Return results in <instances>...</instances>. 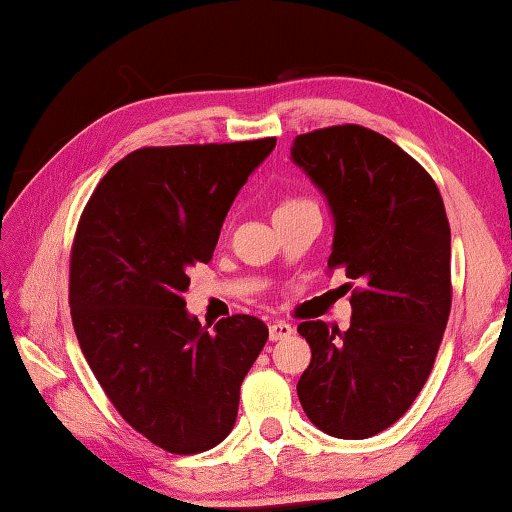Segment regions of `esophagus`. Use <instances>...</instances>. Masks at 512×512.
<instances>
[{
	"mask_svg": "<svg viewBox=\"0 0 512 512\" xmlns=\"http://www.w3.org/2000/svg\"><path fill=\"white\" fill-rule=\"evenodd\" d=\"M293 335V326L286 324V321H272L270 324V340L277 342V340H284Z\"/></svg>",
	"mask_w": 512,
	"mask_h": 512,
	"instance_id": "esophagus-1",
	"label": "esophagus"
}]
</instances>
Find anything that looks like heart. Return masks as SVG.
Listing matches in <instances>:
<instances>
[{
    "label": "heart",
    "instance_id": "obj_1",
    "mask_svg": "<svg viewBox=\"0 0 512 512\" xmlns=\"http://www.w3.org/2000/svg\"><path fill=\"white\" fill-rule=\"evenodd\" d=\"M303 202H310V200H303V198H286V200H282V205L277 207V212H282V209H289V207H296V205H303Z\"/></svg>",
    "mask_w": 512,
    "mask_h": 512
}]
</instances>
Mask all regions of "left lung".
Masks as SVG:
<instances>
[{
  "label": "left lung",
  "mask_w": 512,
  "mask_h": 512,
  "mask_svg": "<svg viewBox=\"0 0 512 512\" xmlns=\"http://www.w3.org/2000/svg\"><path fill=\"white\" fill-rule=\"evenodd\" d=\"M291 158L331 205L328 270L359 282L347 331L298 326L312 349L298 398L328 436L370 438L408 412L431 375L452 307L450 221L431 174L363 125L298 135Z\"/></svg>",
  "instance_id": "obj_1"
}]
</instances>
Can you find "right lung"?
Masks as SVG:
<instances>
[{"label":"right lung","instance_id":"1","mask_svg":"<svg viewBox=\"0 0 512 512\" xmlns=\"http://www.w3.org/2000/svg\"><path fill=\"white\" fill-rule=\"evenodd\" d=\"M275 144L144 146L104 174L76 226L69 307L81 352L118 415L165 452L212 450L233 431L242 380L268 342L249 314L202 328L184 291Z\"/></svg>","mask_w":512,"mask_h":512}]
</instances>
